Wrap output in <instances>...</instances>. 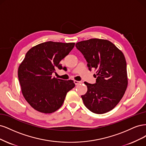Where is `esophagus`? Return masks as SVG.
Masks as SVG:
<instances>
[{
    "instance_id": "esophagus-1",
    "label": "esophagus",
    "mask_w": 146,
    "mask_h": 146,
    "mask_svg": "<svg viewBox=\"0 0 146 146\" xmlns=\"http://www.w3.org/2000/svg\"><path fill=\"white\" fill-rule=\"evenodd\" d=\"M74 84H75V85H79V84H81V81H74Z\"/></svg>"
}]
</instances>
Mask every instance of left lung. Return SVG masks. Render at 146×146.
I'll use <instances>...</instances> for the list:
<instances>
[{
	"label": "left lung",
	"instance_id": "8db88e82",
	"mask_svg": "<svg viewBox=\"0 0 146 146\" xmlns=\"http://www.w3.org/2000/svg\"><path fill=\"white\" fill-rule=\"evenodd\" d=\"M76 46L86 59L89 70H96V83L84 82L87 87V93L81 96L84 105L97 114L111 110L123 97L128 84L124 54L105 39L83 40Z\"/></svg>",
	"mask_w": 146,
	"mask_h": 146
}]
</instances>
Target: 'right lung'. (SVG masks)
<instances>
[{
  "label": "right lung",
  "instance_id": "1",
  "mask_svg": "<svg viewBox=\"0 0 146 146\" xmlns=\"http://www.w3.org/2000/svg\"><path fill=\"white\" fill-rule=\"evenodd\" d=\"M74 43L48 41L30 49L18 68L23 97L36 110L51 113L62 106L68 92L74 87L72 80L52 77L62 69L60 61L73 48Z\"/></svg>",
  "mask_w": 146,
  "mask_h": 146
}]
</instances>
